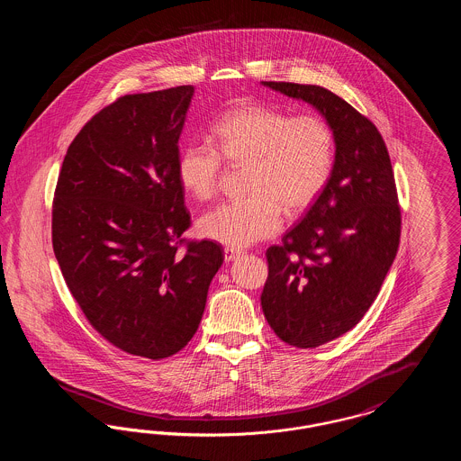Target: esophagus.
Wrapping results in <instances>:
<instances>
[{"label":"esophagus","mask_w":461,"mask_h":461,"mask_svg":"<svg viewBox=\"0 0 461 461\" xmlns=\"http://www.w3.org/2000/svg\"><path fill=\"white\" fill-rule=\"evenodd\" d=\"M241 250H237V249H233V247H224V261L226 263H231V261H235L237 258H240Z\"/></svg>","instance_id":"esophagus-1"}]
</instances>
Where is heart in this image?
Returning <instances> with one entry per match:
<instances>
[{
	"label": "heart",
	"instance_id": "b5f03b06",
	"mask_svg": "<svg viewBox=\"0 0 461 461\" xmlns=\"http://www.w3.org/2000/svg\"><path fill=\"white\" fill-rule=\"evenodd\" d=\"M220 150L190 143L177 157V181L197 200L218 194L222 157L247 164L249 197L222 202L198 221V233L230 247H249L276 235L290 212H303L329 183L335 136L318 113L247 104L222 113L214 126Z\"/></svg>",
	"mask_w": 461,
	"mask_h": 461
}]
</instances>
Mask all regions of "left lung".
Instances as JSON below:
<instances>
[{
    "mask_svg": "<svg viewBox=\"0 0 461 461\" xmlns=\"http://www.w3.org/2000/svg\"><path fill=\"white\" fill-rule=\"evenodd\" d=\"M307 102L333 130L335 162L327 186L282 245L266 252L261 306L273 331L301 349L354 329L394 263L401 209L382 134L329 89L263 81Z\"/></svg>",
    "mask_w": 461,
    "mask_h": 461,
    "instance_id": "obj_1",
    "label": "left lung"
}]
</instances>
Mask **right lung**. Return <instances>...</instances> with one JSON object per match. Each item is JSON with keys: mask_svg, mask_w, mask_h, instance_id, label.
I'll return each mask as SVG.
<instances>
[{"mask_svg": "<svg viewBox=\"0 0 461 461\" xmlns=\"http://www.w3.org/2000/svg\"><path fill=\"white\" fill-rule=\"evenodd\" d=\"M194 86L126 95L100 110L67 150L51 240L76 303L112 346L162 359L195 335L224 261L190 226L177 181L179 134Z\"/></svg>", "mask_w": 461, "mask_h": 461, "instance_id": "obj_1", "label": "right lung"}]
</instances>
